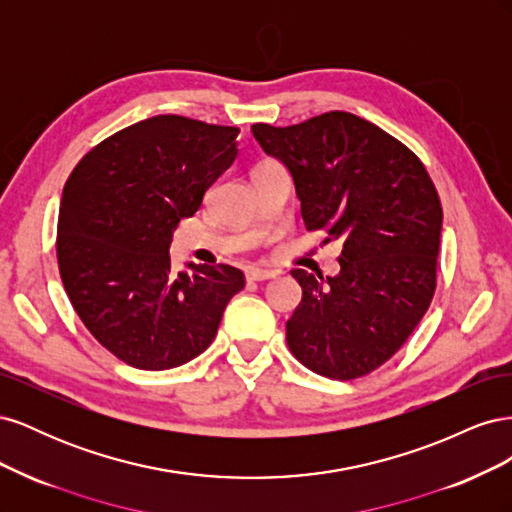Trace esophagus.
Returning <instances> with one entry per match:
<instances>
[{
    "label": "esophagus",
    "mask_w": 512,
    "mask_h": 512,
    "mask_svg": "<svg viewBox=\"0 0 512 512\" xmlns=\"http://www.w3.org/2000/svg\"><path fill=\"white\" fill-rule=\"evenodd\" d=\"M280 275V271H273V269H247L245 271V277L250 282H262V280H271V277H277Z\"/></svg>",
    "instance_id": "1"
}]
</instances>
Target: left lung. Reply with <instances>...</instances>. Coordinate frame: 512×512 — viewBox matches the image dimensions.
Here are the masks:
<instances>
[{"instance_id": "8db88e82", "label": "left lung", "mask_w": 512, "mask_h": 512, "mask_svg": "<svg viewBox=\"0 0 512 512\" xmlns=\"http://www.w3.org/2000/svg\"><path fill=\"white\" fill-rule=\"evenodd\" d=\"M252 134L290 170L307 230L342 241V271L324 284L292 271L303 297L286 322L288 348L324 378L367 376L406 344L436 292V185L404 143L352 113L254 123Z\"/></svg>"}]
</instances>
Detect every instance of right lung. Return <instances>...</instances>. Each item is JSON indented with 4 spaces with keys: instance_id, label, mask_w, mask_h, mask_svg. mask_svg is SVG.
I'll return each instance as SVG.
<instances>
[{
    "instance_id": "add662e5",
    "label": "right lung",
    "mask_w": 512,
    "mask_h": 512,
    "mask_svg": "<svg viewBox=\"0 0 512 512\" xmlns=\"http://www.w3.org/2000/svg\"><path fill=\"white\" fill-rule=\"evenodd\" d=\"M239 128L156 115L104 138L61 196L57 265L87 331L136 369L179 367L205 352L245 286L230 265L175 275L168 245L181 218L237 158Z\"/></svg>"
}]
</instances>
